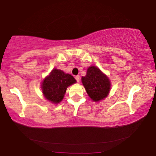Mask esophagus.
Wrapping results in <instances>:
<instances>
[{
  "label": "esophagus",
  "mask_w": 156,
  "mask_h": 156,
  "mask_svg": "<svg viewBox=\"0 0 156 156\" xmlns=\"http://www.w3.org/2000/svg\"><path fill=\"white\" fill-rule=\"evenodd\" d=\"M80 78H80L79 75H77V76H75V79H76V81H78V82H79L80 81Z\"/></svg>",
  "instance_id": "1"
}]
</instances>
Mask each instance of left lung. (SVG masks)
I'll use <instances>...</instances> for the list:
<instances>
[{"label": "left lung", "mask_w": 156, "mask_h": 156, "mask_svg": "<svg viewBox=\"0 0 156 156\" xmlns=\"http://www.w3.org/2000/svg\"><path fill=\"white\" fill-rule=\"evenodd\" d=\"M81 82L90 98L94 102H100L108 97L111 89V81L106 75L95 66L88 67Z\"/></svg>", "instance_id": "left-lung-1"}]
</instances>
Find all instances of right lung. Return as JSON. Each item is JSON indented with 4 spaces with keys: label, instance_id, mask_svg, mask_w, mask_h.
Instances as JSON below:
<instances>
[{
    "label": "right lung",
    "instance_id": "obj_1",
    "mask_svg": "<svg viewBox=\"0 0 156 156\" xmlns=\"http://www.w3.org/2000/svg\"><path fill=\"white\" fill-rule=\"evenodd\" d=\"M75 83L72 75L55 68L44 78L41 87L45 99L56 105L63 100L67 88Z\"/></svg>",
    "mask_w": 156,
    "mask_h": 156
}]
</instances>
